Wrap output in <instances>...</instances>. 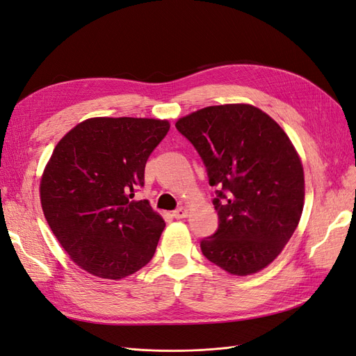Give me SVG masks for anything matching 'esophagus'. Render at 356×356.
<instances>
[{"instance_id": "34e87169", "label": "esophagus", "mask_w": 356, "mask_h": 356, "mask_svg": "<svg viewBox=\"0 0 356 356\" xmlns=\"http://www.w3.org/2000/svg\"><path fill=\"white\" fill-rule=\"evenodd\" d=\"M188 215V209L187 208H184V207H181V208H178L177 211H174L172 212V217L174 218H177V220H181V218H186Z\"/></svg>"}]
</instances>
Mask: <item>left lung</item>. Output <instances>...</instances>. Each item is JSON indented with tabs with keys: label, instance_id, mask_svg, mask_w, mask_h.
Instances as JSON below:
<instances>
[{
	"label": "left lung",
	"instance_id": "8db88e82",
	"mask_svg": "<svg viewBox=\"0 0 356 356\" xmlns=\"http://www.w3.org/2000/svg\"><path fill=\"white\" fill-rule=\"evenodd\" d=\"M208 169L218 230L203 255L230 275L263 270L282 252L305 207V172L273 118L250 104L207 106L175 123Z\"/></svg>",
	"mask_w": 356,
	"mask_h": 356
}]
</instances>
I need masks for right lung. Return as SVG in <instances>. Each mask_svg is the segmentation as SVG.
<instances>
[{
    "instance_id": "right-lung-1",
    "label": "right lung",
    "mask_w": 356,
    "mask_h": 356,
    "mask_svg": "<svg viewBox=\"0 0 356 356\" xmlns=\"http://www.w3.org/2000/svg\"><path fill=\"white\" fill-rule=\"evenodd\" d=\"M169 127L160 118L92 117L53 149L40 181L41 208L83 270L118 281L153 258L165 220L148 200L132 197Z\"/></svg>"
}]
</instances>
